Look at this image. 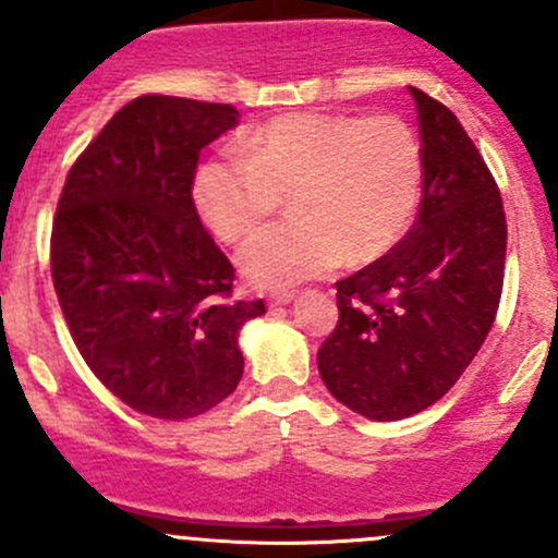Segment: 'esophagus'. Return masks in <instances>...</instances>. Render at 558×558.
<instances>
[{
	"mask_svg": "<svg viewBox=\"0 0 558 558\" xmlns=\"http://www.w3.org/2000/svg\"><path fill=\"white\" fill-rule=\"evenodd\" d=\"M294 302V291H280V294L269 296V307H283Z\"/></svg>",
	"mask_w": 558,
	"mask_h": 558,
	"instance_id": "1",
	"label": "esophagus"
}]
</instances>
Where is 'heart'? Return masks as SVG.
Returning <instances> with one entry per match:
<instances>
[{"mask_svg": "<svg viewBox=\"0 0 558 558\" xmlns=\"http://www.w3.org/2000/svg\"><path fill=\"white\" fill-rule=\"evenodd\" d=\"M424 185L413 129L393 116L289 112L258 126L240 150L210 156L191 194L223 243L245 238L280 199L291 218L240 247V272L256 289H291L342 262L367 264L399 243Z\"/></svg>", "mask_w": 558, "mask_h": 558, "instance_id": "1", "label": "heart"}]
</instances>
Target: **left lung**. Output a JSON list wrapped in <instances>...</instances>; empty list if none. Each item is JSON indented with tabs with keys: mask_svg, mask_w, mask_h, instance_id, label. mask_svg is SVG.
<instances>
[{
	"mask_svg": "<svg viewBox=\"0 0 558 558\" xmlns=\"http://www.w3.org/2000/svg\"><path fill=\"white\" fill-rule=\"evenodd\" d=\"M424 194L408 238L337 283V329L318 351L331 397L369 421L421 413L481 351L502 296V196L459 118L410 88Z\"/></svg>",
	"mask_w": 558,
	"mask_h": 558,
	"instance_id": "obj_1",
	"label": "left lung"
}]
</instances>
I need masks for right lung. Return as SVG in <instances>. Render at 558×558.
<instances>
[{"label": "right lung", "mask_w": 558, "mask_h": 558, "mask_svg": "<svg viewBox=\"0 0 558 558\" xmlns=\"http://www.w3.org/2000/svg\"><path fill=\"white\" fill-rule=\"evenodd\" d=\"M232 105L148 94L123 105L66 174L50 272L92 373L137 413L185 421L243 378L240 329L264 302H227L234 267L191 199L199 150Z\"/></svg>", "instance_id": "1"}]
</instances>
